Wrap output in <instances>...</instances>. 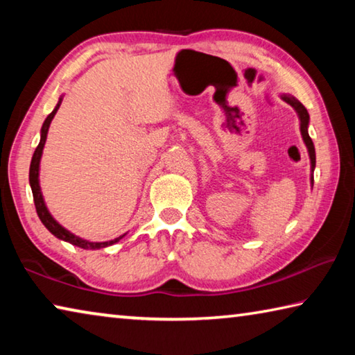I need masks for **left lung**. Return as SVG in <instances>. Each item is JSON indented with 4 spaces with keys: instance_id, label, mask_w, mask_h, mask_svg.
Segmentation results:
<instances>
[{
    "instance_id": "1",
    "label": "left lung",
    "mask_w": 355,
    "mask_h": 355,
    "mask_svg": "<svg viewBox=\"0 0 355 355\" xmlns=\"http://www.w3.org/2000/svg\"><path fill=\"white\" fill-rule=\"evenodd\" d=\"M288 105H291L294 110H296L299 120H300V135H302V139L305 142V146L309 148V155H310V161H311V182H313V171H315V164H316V155H315V146L311 137L309 136V112L305 110V106L300 103L299 100H296L291 95H282Z\"/></svg>"
}]
</instances>
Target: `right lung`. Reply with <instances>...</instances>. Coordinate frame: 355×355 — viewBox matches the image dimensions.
Wrapping results in <instances>:
<instances>
[{"label": "right lung", "instance_id": "obj_1", "mask_svg": "<svg viewBox=\"0 0 355 355\" xmlns=\"http://www.w3.org/2000/svg\"><path fill=\"white\" fill-rule=\"evenodd\" d=\"M61 101L62 98H59L58 105L53 112L50 114L45 119L44 125H42V130H40V142L37 148H35V152L33 155V159H31V166H29V184H31V189H33V197H34V205H35V211H37L39 219L42 220V224H44L48 230H50L53 235L59 239H64V241H67L73 245H78V248L81 249H101V248H106V245H111L114 243H117L119 239H122V236H119L116 239H112V241H106V243H91V241H86V239L83 238H78L75 236L73 233H70L69 230H65V228L58 224V222L53 219V216L48 211L46 207H45V202H44V197H42V192H40V184H39V164H40V156L42 152H44V146H45V141H46V133H48V128H50V123L53 117H55L56 111L59 110V106H61Z\"/></svg>", "mask_w": 355, "mask_h": 355}]
</instances>
